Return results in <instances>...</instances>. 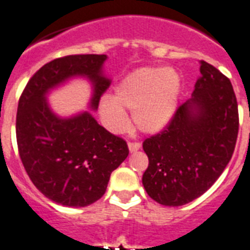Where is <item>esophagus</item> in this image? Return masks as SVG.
I'll list each match as a JSON object with an SVG mask.
<instances>
[{
	"instance_id": "obj_1",
	"label": "esophagus",
	"mask_w": 250,
	"mask_h": 250,
	"mask_svg": "<svg viewBox=\"0 0 250 250\" xmlns=\"http://www.w3.org/2000/svg\"><path fill=\"white\" fill-rule=\"evenodd\" d=\"M140 148H141L140 143H128V149L131 153L137 152V150H139Z\"/></svg>"
}]
</instances>
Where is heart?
Here are the masks:
<instances>
[{"instance_id": "1", "label": "heart", "mask_w": 250, "mask_h": 250, "mask_svg": "<svg viewBox=\"0 0 250 250\" xmlns=\"http://www.w3.org/2000/svg\"><path fill=\"white\" fill-rule=\"evenodd\" d=\"M182 93V76L174 68L143 67L125 75L114 88V97L98 102L102 123L111 132L128 127L125 109L133 111V123L145 133H160L174 119Z\"/></svg>"}]
</instances>
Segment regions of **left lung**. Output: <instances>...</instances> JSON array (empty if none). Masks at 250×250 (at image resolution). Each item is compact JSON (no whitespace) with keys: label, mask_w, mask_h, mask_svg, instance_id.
<instances>
[{"label":"left lung","mask_w":250,"mask_h":250,"mask_svg":"<svg viewBox=\"0 0 250 250\" xmlns=\"http://www.w3.org/2000/svg\"><path fill=\"white\" fill-rule=\"evenodd\" d=\"M201 76L162 132L143 143L149 166L143 175L149 197L182 206L213 186L232 157L239 113L232 84L219 70L200 61Z\"/></svg>","instance_id":"obj_1"}]
</instances>
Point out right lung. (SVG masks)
<instances>
[{
    "instance_id": "add662e5",
    "label": "right lung",
    "mask_w": 250,
    "mask_h": 250,
    "mask_svg": "<svg viewBox=\"0 0 250 250\" xmlns=\"http://www.w3.org/2000/svg\"><path fill=\"white\" fill-rule=\"evenodd\" d=\"M106 60L105 54H82L52 61L31 78L18 104L23 166L37 189L60 205L84 208L100 200L111 172L128 156L125 141L98 125L92 111L61 117L48 101L52 90L83 78L92 86L88 107L96 111L111 82L104 72Z\"/></svg>"
}]
</instances>
